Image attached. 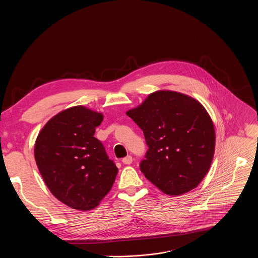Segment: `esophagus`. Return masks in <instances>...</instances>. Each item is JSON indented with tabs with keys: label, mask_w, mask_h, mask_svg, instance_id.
<instances>
[{
	"label": "esophagus",
	"mask_w": 258,
	"mask_h": 258,
	"mask_svg": "<svg viewBox=\"0 0 258 258\" xmlns=\"http://www.w3.org/2000/svg\"><path fill=\"white\" fill-rule=\"evenodd\" d=\"M122 162L124 163V164H131L132 162H133V157L131 156V155H127L126 157H124L123 159H122Z\"/></svg>",
	"instance_id": "1"
}]
</instances>
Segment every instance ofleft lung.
<instances>
[{
	"instance_id": "left-lung-1",
	"label": "left lung",
	"mask_w": 258,
	"mask_h": 258,
	"mask_svg": "<svg viewBox=\"0 0 258 258\" xmlns=\"http://www.w3.org/2000/svg\"><path fill=\"white\" fill-rule=\"evenodd\" d=\"M126 115L143 131L148 146L140 163L144 175L167 195L196 188L209 170L215 147L205 108L187 95L158 91Z\"/></svg>"
}]
</instances>
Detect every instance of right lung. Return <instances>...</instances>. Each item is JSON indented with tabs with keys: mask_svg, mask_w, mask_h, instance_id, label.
<instances>
[{
	"mask_svg": "<svg viewBox=\"0 0 258 258\" xmlns=\"http://www.w3.org/2000/svg\"><path fill=\"white\" fill-rule=\"evenodd\" d=\"M102 120L101 113L71 107L51 118L35 141L34 158L47 187L73 209L97 207L118 171L94 137Z\"/></svg>",
	"mask_w": 258,
	"mask_h": 258,
	"instance_id": "right-lung-1",
	"label": "right lung"
}]
</instances>
